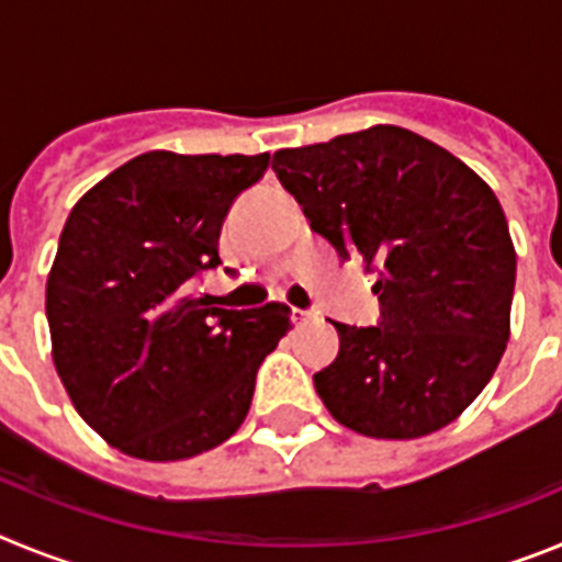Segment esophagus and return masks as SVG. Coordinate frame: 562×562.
I'll return each mask as SVG.
<instances>
[{
  "instance_id": "1",
  "label": "esophagus",
  "mask_w": 562,
  "mask_h": 562,
  "mask_svg": "<svg viewBox=\"0 0 562 562\" xmlns=\"http://www.w3.org/2000/svg\"><path fill=\"white\" fill-rule=\"evenodd\" d=\"M312 317H315V312H306V310H295V312H292V321H295L297 326L310 324Z\"/></svg>"
}]
</instances>
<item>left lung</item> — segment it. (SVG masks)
<instances>
[{"label":"left lung","mask_w":562,"mask_h":562,"mask_svg":"<svg viewBox=\"0 0 562 562\" xmlns=\"http://www.w3.org/2000/svg\"><path fill=\"white\" fill-rule=\"evenodd\" d=\"M272 171L342 261L376 270L380 324H335L340 351L315 374L329 414L374 439L450 425L509 340L515 247L493 188L400 126L281 148Z\"/></svg>","instance_id":"8db88e82"}]
</instances>
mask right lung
Wrapping results in <instances>:
<instances>
[{"instance_id": "right-lung-1", "label": "right lung", "mask_w": 562, "mask_h": 562, "mask_svg": "<svg viewBox=\"0 0 562 562\" xmlns=\"http://www.w3.org/2000/svg\"><path fill=\"white\" fill-rule=\"evenodd\" d=\"M270 154L146 151L67 216L47 278L53 362L89 428L146 461L231 439L290 306L222 310L193 281L222 265L220 233Z\"/></svg>"}]
</instances>
